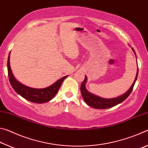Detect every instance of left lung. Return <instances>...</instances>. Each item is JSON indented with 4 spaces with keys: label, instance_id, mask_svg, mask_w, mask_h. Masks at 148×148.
<instances>
[{
    "label": "left lung",
    "instance_id": "1",
    "mask_svg": "<svg viewBox=\"0 0 148 148\" xmlns=\"http://www.w3.org/2000/svg\"><path fill=\"white\" fill-rule=\"evenodd\" d=\"M132 51H134L135 56L136 57V53H135L134 50L132 47ZM138 74V69L137 70L136 76V77H135V79L133 82V84H132L131 87H130L128 91H127L123 95H121V96L116 97V98H112V99L102 98V97L97 96V95L89 92L86 88L87 77L85 76V79L82 83L81 87H80V91H81L82 97H83L85 102H86L87 104H88L89 106H91L92 108H94L106 109V108H110L116 106V105L120 104L123 101H124L129 96V95L131 94L132 89H133L135 82L136 81Z\"/></svg>",
    "mask_w": 148,
    "mask_h": 148
}]
</instances>
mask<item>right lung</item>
I'll list each match as a JSON object with an SVG mask.
<instances>
[{"label":"right lung","instance_id":"1","mask_svg":"<svg viewBox=\"0 0 148 148\" xmlns=\"http://www.w3.org/2000/svg\"><path fill=\"white\" fill-rule=\"evenodd\" d=\"M10 52L9 53L8 62H7L10 83L17 94L21 95L24 99L28 100L29 101L38 104L44 103V102L49 101L56 96L62 82L66 77H68V76H66L61 77L51 86L46 87V88L35 89L27 87L20 83L14 76L11 70L10 64Z\"/></svg>","mask_w":148,"mask_h":148}]
</instances>
